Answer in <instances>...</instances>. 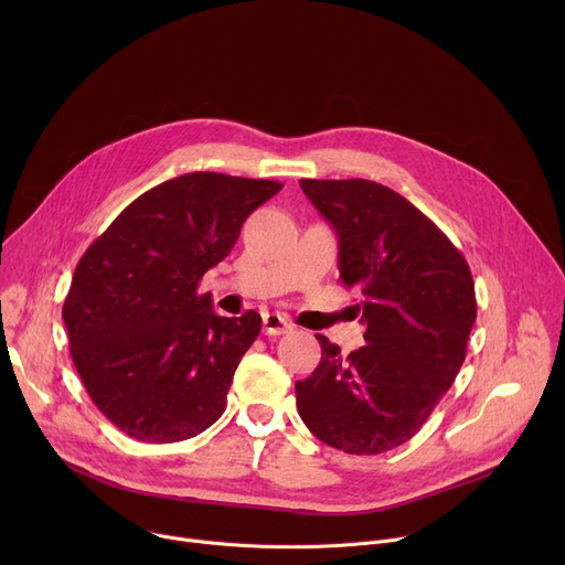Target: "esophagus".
Returning a JSON list of instances; mask_svg holds the SVG:
<instances>
[{"mask_svg": "<svg viewBox=\"0 0 565 565\" xmlns=\"http://www.w3.org/2000/svg\"><path fill=\"white\" fill-rule=\"evenodd\" d=\"M290 331H292V324L279 312H266L264 315V333L266 335H284V333H290Z\"/></svg>", "mask_w": 565, "mask_h": 565, "instance_id": "1", "label": "esophagus"}]
</instances>
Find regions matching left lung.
Masks as SVG:
<instances>
[{"label": "left lung", "instance_id": "left-lung-1", "mask_svg": "<svg viewBox=\"0 0 565 565\" xmlns=\"http://www.w3.org/2000/svg\"><path fill=\"white\" fill-rule=\"evenodd\" d=\"M338 232L340 281L360 295L366 347L295 382L303 425L347 454H382L420 431L454 384L476 319L465 257L416 205L366 179L299 181Z\"/></svg>", "mask_w": 565, "mask_h": 565}]
</instances>
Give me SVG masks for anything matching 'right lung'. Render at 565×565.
Segmentation results:
<instances>
[{"instance_id":"obj_1","label":"right lung","mask_w":565,"mask_h":565,"mask_svg":"<svg viewBox=\"0 0 565 565\" xmlns=\"http://www.w3.org/2000/svg\"><path fill=\"white\" fill-rule=\"evenodd\" d=\"M277 181L190 172L129 203L77 262L62 317L94 405L140 443H179L225 412L262 317H218L201 277Z\"/></svg>"}]
</instances>
